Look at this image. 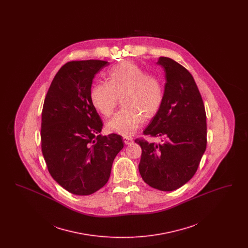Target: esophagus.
I'll list each match as a JSON object with an SVG mask.
<instances>
[{"label":"esophagus","mask_w":248,"mask_h":248,"mask_svg":"<svg viewBox=\"0 0 248 248\" xmlns=\"http://www.w3.org/2000/svg\"><path fill=\"white\" fill-rule=\"evenodd\" d=\"M124 144H125V145H130V144H132V143L134 142L132 139H130V138H126V137H124Z\"/></svg>","instance_id":"1"}]
</instances>
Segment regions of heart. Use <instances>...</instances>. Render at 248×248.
Listing matches in <instances>:
<instances>
[{"mask_svg":"<svg viewBox=\"0 0 248 248\" xmlns=\"http://www.w3.org/2000/svg\"><path fill=\"white\" fill-rule=\"evenodd\" d=\"M108 83H97L90 92L94 109L108 117L111 115L119 98L124 108L107 123V130L129 137L141 125L143 119L154 118L165 98L160 80L131 62H123L107 73Z\"/></svg>","mask_w":248,"mask_h":248,"instance_id":"heart-1","label":"heart"}]
</instances>
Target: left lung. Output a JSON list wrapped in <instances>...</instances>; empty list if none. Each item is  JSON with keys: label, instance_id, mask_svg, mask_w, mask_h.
<instances>
[{"label": "left lung", "instance_id": "8db88e82", "mask_svg": "<svg viewBox=\"0 0 248 248\" xmlns=\"http://www.w3.org/2000/svg\"><path fill=\"white\" fill-rule=\"evenodd\" d=\"M165 74V98L157 115L143 131L162 143L144 140L139 170L154 189L171 191L186 184L197 171L206 149V115L192 75L175 60L161 57Z\"/></svg>", "mask_w": 248, "mask_h": 248}]
</instances>
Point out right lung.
Returning <instances> with one entry per match:
<instances>
[{"mask_svg": "<svg viewBox=\"0 0 248 248\" xmlns=\"http://www.w3.org/2000/svg\"><path fill=\"white\" fill-rule=\"evenodd\" d=\"M109 65L103 60L66 63L48 89L42 112V152L48 171L76 195H90L109 178L124 148L117 134L99 135L103 124L90 99L94 75Z\"/></svg>", "mask_w": 248, "mask_h": 248, "instance_id": "obj_1", "label": "right lung"}]
</instances>
